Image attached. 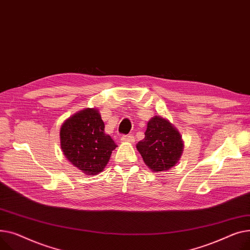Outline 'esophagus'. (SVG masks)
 Returning a JSON list of instances; mask_svg holds the SVG:
<instances>
[{
    "label": "esophagus",
    "mask_w": 250,
    "mask_h": 250,
    "mask_svg": "<svg viewBox=\"0 0 250 250\" xmlns=\"http://www.w3.org/2000/svg\"><path fill=\"white\" fill-rule=\"evenodd\" d=\"M121 140L124 141V142H134L135 138H134L133 135L130 134V135H123V136L121 137Z\"/></svg>",
    "instance_id": "obj_1"
}]
</instances>
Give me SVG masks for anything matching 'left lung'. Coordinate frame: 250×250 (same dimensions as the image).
Returning a JSON list of instances; mask_svg holds the SVG:
<instances>
[{"instance_id":"obj_1","label":"left lung","mask_w":250,"mask_h":250,"mask_svg":"<svg viewBox=\"0 0 250 250\" xmlns=\"http://www.w3.org/2000/svg\"><path fill=\"white\" fill-rule=\"evenodd\" d=\"M145 137L137 144L145 165L153 171L169 169L178 163L184 144L181 134L167 120L154 116L147 123Z\"/></svg>"}]
</instances>
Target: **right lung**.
<instances>
[{"instance_id":"1","label":"right lung","mask_w":250,"mask_h":250,"mask_svg":"<svg viewBox=\"0 0 250 250\" xmlns=\"http://www.w3.org/2000/svg\"><path fill=\"white\" fill-rule=\"evenodd\" d=\"M104 129L99 112L90 108L71 116L61 128L63 154L86 174H98L104 169L117 146Z\"/></svg>"}]
</instances>
